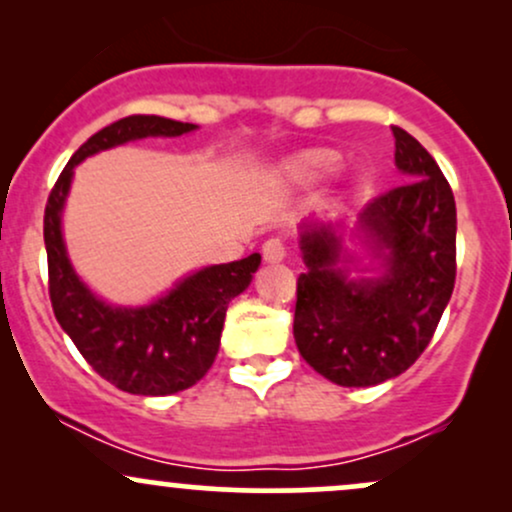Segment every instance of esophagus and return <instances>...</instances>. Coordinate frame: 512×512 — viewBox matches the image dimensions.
<instances>
[{"label": "esophagus", "instance_id": "obj_1", "mask_svg": "<svg viewBox=\"0 0 512 512\" xmlns=\"http://www.w3.org/2000/svg\"><path fill=\"white\" fill-rule=\"evenodd\" d=\"M262 257H264V262H281L286 257V243H284V238H279V236H274V238H269V240H264V245H262Z\"/></svg>", "mask_w": 512, "mask_h": 512}]
</instances>
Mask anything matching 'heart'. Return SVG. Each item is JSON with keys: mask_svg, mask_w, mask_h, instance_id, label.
I'll return each mask as SVG.
<instances>
[{"mask_svg": "<svg viewBox=\"0 0 512 512\" xmlns=\"http://www.w3.org/2000/svg\"><path fill=\"white\" fill-rule=\"evenodd\" d=\"M337 166V156L330 154V151H308V154L298 156L293 168H296L298 175H305V178H317V175H325Z\"/></svg>", "mask_w": 512, "mask_h": 512, "instance_id": "heart-1", "label": "heart"}]
</instances>
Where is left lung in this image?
Here are the masks:
<instances>
[{
	"label": "left lung",
	"mask_w": 512,
	"mask_h": 512,
	"mask_svg": "<svg viewBox=\"0 0 512 512\" xmlns=\"http://www.w3.org/2000/svg\"><path fill=\"white\" fill-rule=\"evenodd\" d=\"M395 163L404 180L358 214V228L385 272L349 279L342 238L325 223H303L305 272L298 276L293 337L317 373L342 387L397 378L433 339L455 289V197L433 156L404 132Z\"/></svg>",
	"instance_id": "left-lung-1"
}]
</instances>
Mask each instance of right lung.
I'll list each match as a JSON object with an SVG mask.
<instances>
[{
    "instance_id": "right-lung-1",
    "label": "right lung",
    "mask_w": 512,
    "mask_h": 512,
    "mask_svg": "<svg viewBox=\"0 0 512 512\" xmlns=\"http://www.w3.org/2000/svg\"><path fill=\"white\" fill-rule=\"evenodd\" d=\"M197 125L158 115H129L76 149L45 204L52 310L79 354L101 378L129 395L163 397L207 375L219 354L228 303L250 286L262 257L214 264L185 276L166 296L142 308H115L93 296L74 272L62 238V207L74 168L88 156L144 137H180Z\"/></svg>"
}]
</instances>
